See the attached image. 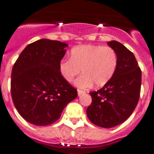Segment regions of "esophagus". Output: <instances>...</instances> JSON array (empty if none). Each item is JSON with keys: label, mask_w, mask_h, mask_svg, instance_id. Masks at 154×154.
<instances>
[{"label": "esophagus", "mask_w": 154, "mask_h": 154, "mask_svg": "<svg viewBox=\"0 0 154 154\" xmlns=\"http://www.w3.org/2000/svg\"><path fill=\"white\" fill-rule=\"evenodd\" d=\"M85 91H83V90H81V89H77V93H78V96H81V94H83V93H85Z\"/></svg>", "instance_id": "obj_1"}]
</instances>
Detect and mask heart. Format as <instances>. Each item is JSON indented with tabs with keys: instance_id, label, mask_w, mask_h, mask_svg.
I'll return each mask as SVG.
<instances>
[{
	"instance_id": "heart-1",
	"label": "heart",
	"mask_w": 154,
	"mask_h": 154,
	"mask_svg": "<svg viewBox=\"0 0 154 154\" xmlns=\"http://www.w3.org/2000/svg\"><path fill=\"white\" fill-rule=\"evenodd\" d=\"M118 65V55L111 47L100 45H80L70 51V58L59 62V71L66 81L71 82L74 77L84 73L76 81L80 88H89L95 84L101 87L112 79Z\"/></svg>"
}]
</instances>
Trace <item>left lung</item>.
Listing matches in <instances>:
<instances>
[{"instance_id": "1", "label": "left lung", "mask_w": 154, "mask_h": 154, "mask_svg": "<svg viewBox=\"0 0 154 154\" xmlns=\"http://www.w3.org/2000/svg\"><path fill=\"white\" fill-rule=\"evenodd\" d=\"M118 55L113 77L103 88L90 92L92 103L87 116L93 124L111 128L129 118L138 104L141 92L142 71L134 54L117 41L107 42Z\"/></svg>"}]
</instances>
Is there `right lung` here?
Here are the masks:
<instances>
[{"instance_id": "add662e5", "label": "right lung", "mask_w": 154, "mask_h": 154, "mask_svg": "<svg viewBox=\"0 0 154 154\" xmlns=\"http://www.w3.org/2000/svg\"><path fill=\"white\" fill-rule=\"evenodd\" d=\"M67 47L60 41L39 39L25 47L12 67V101L19 114L32 124L54 123L77 97V90L59 71Z\"/></svg>"}]
</instances>
